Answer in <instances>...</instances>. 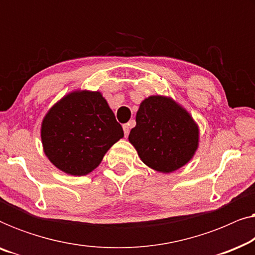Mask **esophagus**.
<instances>
[{"instance_id": "esophagus-1", "label": "esophagus", "mask_w": 255, "mask_h": 255, "mask_svg": "<svg viewBox=\"0 0 255 255\" xmlns=\"http://www.w3.org/2000/svg\"><path fill=\"white\" fill-rule=\"evenodd\" d=\"M130 128H131L130 124H124L123 125V130H124L125 137H128V132H130Z\"/></svg>"}]
</instances>
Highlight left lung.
<instances>
[{
	"label": "left lung",
	"mask_w": 255,
	"mask_h": 255,
	"mask_svg": "<svg viewBox=\"0 0 255 255\" xmlns=\"http://www.w3.org/2000/svg\"><path fill=\"white\" fill-rule=\"evenodd\" d=\"M128 140L152 169L172 173L193 158L200 131L188 111L166 96H149L139 106Z\"/></svg>",
	"instance_id": "obj_1"
}]
</instances>
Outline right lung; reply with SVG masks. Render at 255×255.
Here are the masks:
<instances>
[{"mask_svg": "<svg viewBox=\"0 0 255 255\" xmlns=\"http://www.w3.org/2000/svg\"><path fill=\"white\" fill-rule=\"evenodd\" d=\"M40 135L44 153L58 169L82 176L100 165L124 132L102 94L75 90L45 115Z\"/></svg>", "mask_w": 255, "mask_h": 255, "instance_id": "add662e5", "label": "right lung"}]
</instances>
